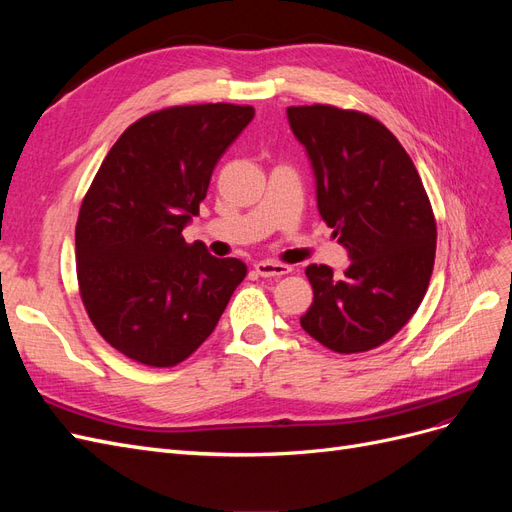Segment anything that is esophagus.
<instances>
[{
  "label": "esophagus",
  "instance_id": "34e87169",
  "mask_svg": "<svg viewBox=\"0 0 512 512\" xmlns=\"http://www.w3.org/2000/svg\"><path fill=\"white\" fill-rule=\"evenodd\" d=\"M254 269L260 277H282V275H288L292 271L288 265H282V262H271V260L256 262Z\"/></svg>",
  "mask_w": 512,
  "mask_h": 512
}]
</instances>
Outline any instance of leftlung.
<instances>
[{
	"label": "left lung",
	"mask_w": 512,
	"mask_h": 512,
	"mask_svg": "<svg viewBox=\"0 0 512 512\" xmlns=\"http://www.w3.org/2000/svg\"><path fill=\"white\" fill-rule=\"evenodd\" d=\"M294 136L316 175L318 211L350 254L344 275L309 265L314 301L301 327L339 354L389 342L421 305L436 260V215L421 175L395 134L333 104L288 106Z\"/></svg>",
	"instance_id": "obj_1"
}]
</instances>
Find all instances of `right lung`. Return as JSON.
<instances>
[{
	"label": "right lung",
	"instance_id": "1",
	"mask_svg": "<svg viewBox=\"0 0 512 512\" xmlns=\"http://www.w3.org/2000/svg\"><path fill=\"white\" fill-rule=\"evenodd\" d=\"M254 117L247 104L153 111L106 153L76 220V280L96 331L149 367H175L213 333L243 282L237 258L185 243L213 168Z\"/></svg>",
	"mask_w": 512,
	"mask_h": 512
}]
</instances>
